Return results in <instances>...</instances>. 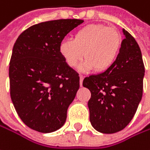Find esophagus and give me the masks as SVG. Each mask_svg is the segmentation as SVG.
<instances>
[{
    "label": "esophagus",
    "instance_id": "obj_1",
    "mask_svg": "<svg viewBox=\"0 0 150 150\" xmlns=\"http://www.w3.org/2000/svg\"><path fill=\"white\" fill-rule=\"evenodd\" d=\"M83 79H84V76H83V75H80V85H81V86H82Z\"/></svg>",
    "mask_w": 150,
    "mask_h": 150
}]
</instances>
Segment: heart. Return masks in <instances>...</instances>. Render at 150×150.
<instances>
[{
  "mask_svg": "<svg viewBox=\"0 0 150 150\" xmlns=\"http://www.w3.org/2000/svg\"><path fill=\"white\" fill-rule=\"evenodd\" d=\"M122 46V38L114 27L92 24L77 30L73 40L63 39L59 53L69 67H75L84 57L81 70L101 72L110 69L117 61Z\"/></svg>",
  "mask_w": 150,
  "mask_h": 150,
  "instance_id": "1",
  "label": "heart"
}]
</instances>
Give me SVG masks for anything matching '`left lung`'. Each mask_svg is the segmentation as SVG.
Returning <instances> with one entry per match:
<instances>
[{
  "instance_id": "obj_1",
  "label": "left lung",
  "mask_w": 150,
  "mask_h": 150,
  "mask_svg": "<svg viewBox=\"0 0 150 150\" xmlns=\"http://www.w3.org/2000/svg\"><path fill=\"white\" fill-rule=\"evenodd\" d=\"M125 38L115 63L105 72L83 80L91 92L90 122L96 130L112 134L125 129L142 100L143 64L142 52L135 38L123 29Z\"/></svg>"
}]
</instances>
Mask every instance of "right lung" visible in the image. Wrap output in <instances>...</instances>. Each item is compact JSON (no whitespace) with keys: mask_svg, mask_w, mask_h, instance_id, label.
I'll return each mask as SVG.
<instances>
[{"mask_svg":"<svg viewBox=\"0 0 150 150\" xmlns=\"http://www.w3.org/2000/svg\"><path fill=\"white\" fill-rule=\"evenodd\" d=\"M82 20L32 25L17 38L9 63L10 95L23 123L42 133L60 129L80 88L79 74L59 53V45Z\"/></svg>","mask_w":150,"mask_h":150,"instance_id":"add662e5","label":"right lung"}]
</instances>
